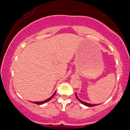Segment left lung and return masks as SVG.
Returning a JSON list of instances; mask_svg holds the SVG:
<instances>
[{"label": "left lung", "mask_w": 130, "mask_h": 130, "mask_svg": "<svg viewBox=\"0 0 130 130\" xmlns=\"http://www.w3.org/2000/svg\"><path fill=\"white\" fill-rule=\"evenodd\" d=\"M75 95H76V98L77 99H78L79 101H80V102L81 103H82L83 104L86 105V106H88V107H94V106H96V105H99V104H89V103H87L85 102H83V101L81 100L80 99H79V98H78V96H77V95L76 93H75Z\"/></svg>", "instance_id": "8db88e82"}]
</instances>
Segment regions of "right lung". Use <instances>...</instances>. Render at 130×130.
<instances>
[{
  "label": "right lung",
  "mask_w": 130,
  "mask_h": 130,
  "mask_svg": "<svg viewBox=\"0 0 130 130\" xmlns=\"http://www.w3.org/2000/svg\"><path fill=\"white\" fill-rule=\"evenodd\" d=\"M56 91L54 92V93H53V95L50 97V98H49V99H47V100H44V101H42V102H32L33 103H34V104H38V105H41V104H44V103H46V102H49V100H50L52 99L53 98V97L55 94H56Z\"/></svg>",
  "instance_id": "add662e5"
}]
</instances>
